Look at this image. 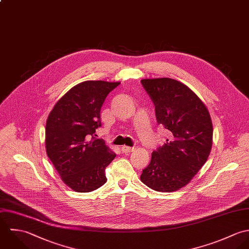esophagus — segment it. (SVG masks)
Wrapping results in <instances>:
<instances>
[{"mask_svg":"<svg viewBox=\"0 0 249 249\" xmlns=\"http://www.w3.org/2000/svg\"><path fill=\"white\" fill-rule=\"evenodd\" d=\"M121 150H122V152H123V153L127 154V153H130V152L134 151L135 148H134V147H129V146H122V147H121Z\"/></svg>","mask_w":249,"mask_h":249,"instance_id":"obj_1","label":"esophagus"}]
</instances>
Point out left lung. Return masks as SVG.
Listing matches in <instances>:
<instances>
[{
    "instance_id": "1",
    "label": "left lung",
    "mask_w": 249,
    "mask_h": 249,
    "mask_svg": "<svg viewBox=\"0 0 249 249\" xmlns=\"http://www.w3.org/2000/svg\"><path fill=\"white\" fill-rule=\"evenodd\" d=\"M141 82L155 105L158 123L170 132V139L152 153L141 180L156 192H175L206 162L213 144L212 119L205 104L186 85L169 78Z\"/></svg>"
}]
</instances>
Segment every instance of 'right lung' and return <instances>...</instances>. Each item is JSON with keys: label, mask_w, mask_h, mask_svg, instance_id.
Returning <instances> with one entry per match:
<instances>
[{"label": "right lung", "mask_w": 249, "mask_h": 249, "mask_svg": "<svg viewBox=\"0 0 249 249\" xmlns=\"http://www.w3.org/2000/svg\"><path fill=\"white\" fill-rule=\"evenodd\" d=\"M119 84H78L56 102L48 116L47 155L61 180L75 192L89 193L107 182L105 169L116 154L94 136L102 125V105Z\"/></svg>", "instance_id": "add662e5"}]
</instances>
